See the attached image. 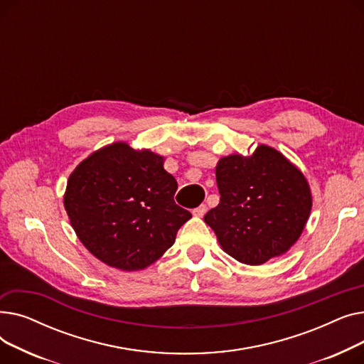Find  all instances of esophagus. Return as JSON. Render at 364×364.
<instances>
[{"label":"esophagus","instance_id":"esophagus-1","mask_svg":"<svg viewBox=\"0 0 364 364\" xmlns=\"http://www.w3.org/2000/svg\"><path fill=\"white\" fill-rule=\"evenodd\" d=\"M206 205H200V206H198V208H195L193 209V215L195 217H203L205 215V213H206Z\"/></svg>","mask_w":364,"mask_h":364}]
</instances>
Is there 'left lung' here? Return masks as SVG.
I'll return each instance as SVG.
<instances>
[{"instance_id": "8db88e82", "label": "left lung", "mask_w": 364, "mask_h": 364, "mask_svg": "<svg viewBox=\"0 0 364 364\" xmlns=\"http://www.w3.org/2000/svg\"><path fill=\"white\" fill-rule=\"evenodd\" d=\"M220 203L205 223L235 259L259 265L298 240L311 211L307 180L282 153L258 146L252 156L220 159Z\"/></svg>"}]
</instances>
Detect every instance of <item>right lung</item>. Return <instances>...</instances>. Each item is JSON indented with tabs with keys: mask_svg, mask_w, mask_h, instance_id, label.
I'll return each mask as SVG.
<instances>
[{
	"mask_svg": "<svg viewBox=\"0 0 364 364\" xmlns=\"http://www.w3.org/2000/svg\"><path fill=\"white\" fill-rule=\"evenodd\" d=\"M177 181L164 158L114 143L92 153L72 172L65 208L87 250L119 270L155 262L192 218L174 200Z\"/></svg>",
	"mask_w": 364,
	"mask_h": 364,
	"instance_id": "1",
	"label": "right lung"
}]
</instances>
